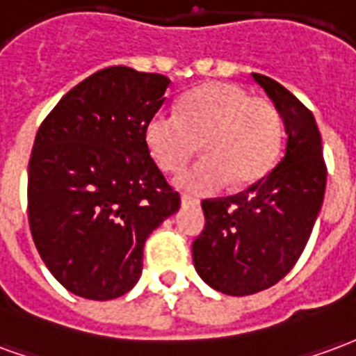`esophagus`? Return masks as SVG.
<instances>
[{
	"instance_id": "obj_1",
	"label": "esophagus",
	"mask_w": 356,
	"mask_h": 356,
	"mask_svg": "<svg viewBox=\"0 0 356 356\" xmlns=\"http://www.w3.org/2000/svg\"><path fill=\"white\" fill-rule=\"evenodd\" d=\"M199 203H201V201H199V199H195V197L181 195V207H197Z\"/></svg>"
}]
</instances>
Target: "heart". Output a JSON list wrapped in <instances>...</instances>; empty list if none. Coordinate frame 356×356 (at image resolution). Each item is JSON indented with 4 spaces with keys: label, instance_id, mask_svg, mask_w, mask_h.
<instances>
[{
    "label": "heart",
    "instance_id": "heart-1",
    "mask_svg": "<svg viewBox=\"0 0 356 356\" xmlns=\"http://www.w3.org/2000/svg\"><path fill=\"white\" fill-rule=\"evenodd\" d=\"M146 144L165 170H180L199 149L203 159L181 170L175 184L189 193H212L266 176L279 157L282 119L273 102L238 85L207 83L184 96L180 110H161L146 123Z\"/></svg>",
    "mask_w": 356,
    "mask_h": 356
}]
</instances>
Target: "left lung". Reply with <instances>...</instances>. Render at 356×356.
Here are the masks:
<instances>
[{
  "instance_id": "left-lung-1",
  "label": "left lung",
  "mask_w": 356,
  "mask_h": 356,
  "mask_svg": "<svg viewBox=\"0 0 356 356\" xmlns=\"http://www.w3.org/2000/svg\"><path fill=\"white\" fill-rule=\"evenodd\" d=\"M252 79L273 100L286 131L277 167L237 195L204 199V229L193 241V264L209 286L250 296L273 286L294 267L309 241L326 188L316 121L271 77Z\"/></svg>"
}]
</instances>
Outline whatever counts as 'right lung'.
Masks as SVG:
<instances>
[{
	"label": "right lung",
	"mask_w": 356,
	"mask_h": 356,
	"mask_svg": "<svg viewBox=\"0 0 356 356\" xmlns=\"http://www.w3.org/2000/svg\"><path fill=\"white\" fill-rule=\"evenodd\" d=\"M168 85L161 74L104 68L62 96L35 134L30 232L72 294L96 302L127 294L142 275L149 233L180 209L144 134Z\"/></svg>",
	"instance_id": "obj_1"
}]
</instances>
